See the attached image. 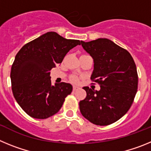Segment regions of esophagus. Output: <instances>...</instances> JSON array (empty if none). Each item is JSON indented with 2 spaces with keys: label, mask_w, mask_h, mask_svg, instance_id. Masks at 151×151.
I'll return each instance as SVG.
<instances>
[{
  "label": "esophagus",
  "mask_w": 151,
  "mask_h": 151,
  "mask_svg": "<svg viewBox=\"0 0 151 151\" xmlns=\"http://www.w3.org/2000/svg\"><path fill=\"white\" fill-rule=\"evenodd\" d=\"M78 88H78V86H73V91H76L78 90Z\"/></svg>",
  "instance_id": "34e87169"
}]
</instances>
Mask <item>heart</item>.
<instances>
[{
  "label": "heart",
  "mask_w": 151,
  "mask_h": 151,
  "mask_svg": "<svg viewBox=\"0 0 151 151\" xmlns=\"http://www.w3.org/2000/svg\"><path fill=\"white\" fill-rule=\"evenodd\" d=\"M73 81L74 82H78V79L77 78H76V77H73Z\"/></svg>",
  "instance_id": "1"
}]
</instances>
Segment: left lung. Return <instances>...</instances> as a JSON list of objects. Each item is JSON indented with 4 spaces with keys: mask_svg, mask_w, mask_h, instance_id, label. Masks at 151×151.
I'll return each instance as SVG.
<instances>
[{
    "mask_svg": "<svg viewBox=\"0 0 151 151\" xmlns=\"http://www.w3.org/2000/svg\"><path fill=\"white\" fill-rule=\"evenodd\" d=\"M94 60L91 79L100 84L95 91L84 87L87 96L79 102L80 112L97 125L116 122L131 107L138 89V73L129 52L107 38L81 41Z\"/></svg>",
    "mask_w": 151,
    "mask_h": 151,
    "instance_id": "8db88e82",
    "label": "left lung"
}]
</instances>
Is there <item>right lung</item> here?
Listing matches in <instances>:
<instances>
[{
	"instance_id": "add662e5",
	"label": "right lung",
	"mask_w": 151,
	"mask_h": 151,
	"mask_svg": "<svg viewBox=\"0 0 151 151\" xmlns=\"http://www.w3.org/2000/svg\"><path fill=\"white\" fill-rule=\"evenodd\" d=\"M80 45L79 40L66 39L49 32L25 45L17 53L10 73L12 91L28 115L44 119L60 110L73 86L66 82L52 85L50 70Z\"/></svg>"
}]
</instances>
